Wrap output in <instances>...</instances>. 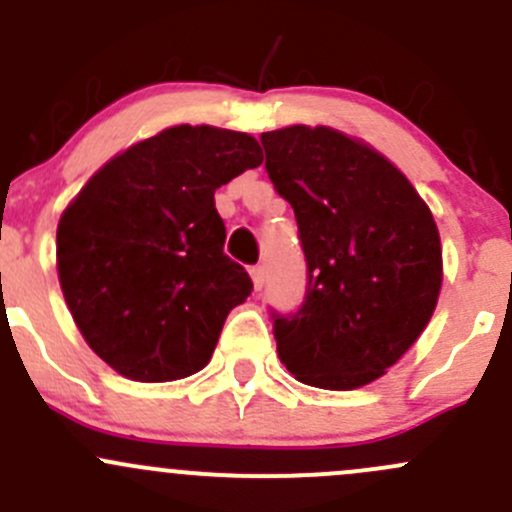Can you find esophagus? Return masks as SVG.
Instances as JSON below:
<instances>
[{
	"label": "esophagus",
	"mask_w": 512,
	"mask_h": 512,
	"mask_svg": "<svg viewBox=\"0 0 512 512\" xmlns=\"http://www.w3.org/2000/svg\"><path fill=\"white\" fill-rule=\"evenodd\" d=\"M250 277H252V282H255V289L265 287V267L255 265V267H252V270H250Z\"/></svg>",
	"instance_id": "obj_1"
}]
</instances>
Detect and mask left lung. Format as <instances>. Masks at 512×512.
Returning a JSON list of instances; mask_svg holds the SVG:
<instances>
[{"instance_id": "obj_1", "label": "left lung", "mask_w": 512, "mask_h": 512, "mask_svg": "<svg viewBox=\"0 0 512 512\" xmlns=\"http://www.w3.org/2000/svg\"><path fill=\"white\" fill-rule=\"evenodd\" d=\"M260 141L307 260L302 307L275 314L277 354L317 389L371 384L431 322L443 282L436 220L409 178L359 138L287 126Z\"/></svg>"}]
</instances>
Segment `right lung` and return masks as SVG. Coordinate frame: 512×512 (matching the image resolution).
Returning <instances> with one entry per match:
<instances>
[{
  "instance_id": "add662e5",
  "label": "right lung",
  "mask_w": 512,
  "mask_h": 512,
  "mask_svg": "<svg viewBox=\"0 0 512 512\" xmlns=\"http://www.w3.org/2000/svg\"><path fill=\"white\" fill-rule=\"evenodd\" d=\"M262 163L252 136L173 126L91 175L56 227L61 292L86 344L133 381L203 369L252 280L223 252L215 190Z\"/></svg>"
}]
</instances>
